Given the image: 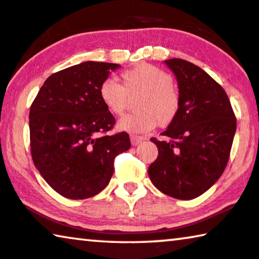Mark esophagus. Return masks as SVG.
Returning <instances> with one entry per match:
<instances>
[{"instance_id": "obj_1", "label": "esophagus", "mask_w": 259, "mask_h": 259, "mask_svg": "<svg viewBox=\"0 0 259 259\" xmlns=\"http://www.w3.org/2000/svg\"><path fill=\"white\" fill-rule=\"evenodd\" d=\"M143 140H144V138L141 137V136H135V135H131V136H130V142H131V144L134 145V147H136V145L142 143V141H143Z\"/></svg>"}]
</instances>
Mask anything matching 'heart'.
I'll list each match as a JSON object with an SVG mask.
<instances>
[{"label":"heart","mask_w":259,"mask_h":259,"mask_svg":"<svg viewBox=\"0 0 259 259\" xmlns=\"http://www.w3.org/2000/svg\"><path fill=\"white\" fill-rule=\"evenodd\" d=\"M123 85L115 78H105L98 94L104 107L111 114L121 115L130 98L137 111L119 119L117 129L131 134L147 133L156 125L166 126L180 110V95L172 87V77L155 65L141 63L122 74Z\"/></svg>","instance_id":"1"}]
</instances>
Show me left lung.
I'll return each instance as SVG.
<instances>
[{"label": "left lung", "mask_w": 259, "mask_h": 259, "mask_svg": "<svg viewBox=\"0 0 259 259\" xmlns=\"http://www.w3.org/2000/svg\"><path fill=\"white\" fill-rule=\"evenodd\" d=\"M176 76L180 110L161 134L151 138L158 157L149 166L152 184L170 197L192 199L204 194L228 164L236 117L224 89L197 65L181 58L164 61Z\"/></svg>", "instance_id": "8db88e82"}]
</instances>
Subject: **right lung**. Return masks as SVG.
Returning <instances> with one entry per match:
<instances>
[{"label":"right lung","instance_id":"add662e5","mask_svg":"<svg viewBox=\"0 0 259 259\" xmlns=\"http://www.w3.org/2000/svg\"><path fill=\"white\" fill-rule=\"evenodd\" d=\"M119 64L83 62L55 72L29 112L31 157L54 190L70 199L100 194L114 174V158L130 149L126 133L103 135L115 118L98 89Z\"/></svg>","mask_w":259,"mask_h":259}]
</instances>
